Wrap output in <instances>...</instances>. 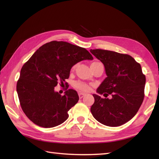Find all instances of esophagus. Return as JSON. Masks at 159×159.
<instances>
[{
    "label": "esophagus",
    "mask_w": 159,
    "mask_h": 159,
    "mask_svg": "<svg viewBox=\"0 0 159 159\" xmlns=\"http://www.w3.org/2000/svg\"><path fill=\"white\" fill-rule=\"evenodd\" d=\"M85 93H79V98H80V99L83 98L84 96H85Z\"/></svg>",
    "instance_id": "34e87169"
}]
</instances>
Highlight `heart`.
I'll list each match as a JSON object with an SVG mask.
<instances>
[{"label": "heart", "instance_id": "b5f03b06", "mask_svg": "<svg viewBox=\"0 0 159 159\" xmlns=\"http://www.w3.org/2000/svg\"><path fill=\"white\" fill-rule=\"evenodd\" d=\"M74 86L75 88L80 91H82V92H88L90 89V86L88 84H87L86 83H84L83 81H80V80L74 82Z\"/></svg>", "mask_w": 159, "mask_h": 159}]
</instances>
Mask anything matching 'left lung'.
<instances>
[{"instance_id":"1","label":"left lung","mask_w":159,"mask_h":159,"mask_svg":"<svg viewBox=\"0 0 159 159\" xmlns=\"http://www.w3.org/2000/svg\"><path fill=\"white\" fill-rule=\"evenodd\" d=\"M90 52L103 63L107 77L93 94L91 112L95 119L107 126H119L130 120L144 98L146 76L139 63L128 55L111 50L91 49ZM111 94V99L99 94Z\"/></svg>"}]
</instances>
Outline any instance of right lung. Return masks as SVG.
<instances>
[{
    "label": "right lung",
    "mask_w": 159,
    "mask_h": 159,
    "mask_svg": "<svg viewBox=\"0 0 159 159\" xmlns=\"http://www.w3.org/2000/svg\"><path fill=\"white\" fill-rule=\"evenodd\" d=\"M93 59L85 48L63 41L46 43L37 50L22 66L16 86L20 105L29 119L43 128L63 123L79 97L72 89L61 96L55 87L68 79L75 64Z\"/></svg>",
    "instance_id": "add662e5"
}]
</instances>
